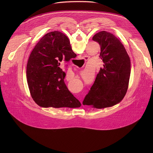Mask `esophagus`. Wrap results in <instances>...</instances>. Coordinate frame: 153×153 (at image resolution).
<instances>
[{
    "instance_id": "34e87169",
    "label": "esophagus",
    "mask_w": 153,
    "mask_h": 153,
    "mask_svg": "<svg viewBox=\"0 0 153 153\" xmlns=\"http://www.w3.org/2000/svg\"><path fill=\"white\" fill-rule=\"evenodd\" d=\"M81 103H82V102H81Z\"/></svg>"
}]
</instances>
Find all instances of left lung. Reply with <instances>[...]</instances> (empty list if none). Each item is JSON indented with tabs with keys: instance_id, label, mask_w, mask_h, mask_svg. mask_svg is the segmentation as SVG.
Listing matches in <instances>:
<instances>
[{
	"instance_id": "left-lung-1",
	"label": "left lung",
	"mask_w": 153,
	"mask_h": 153,
	"mask_svg": "<svg viewBox=\"0 0 153 153\" xmlns=\"http://www.w3.org/2000/svg\"><path fill=\"white\" fill-rule=\"evenodd\" d=\"M92 39L100 46L99 57L103 66L82 103L104 108L116 105L125 97L130 76V59L123 44L109 32L100 31Z\"/></svg>"
}]
</instances>
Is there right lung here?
I'll use <instances>...</instances> for the list:
<instances>
[{
	"instance_id": "1",
	"label": "right lung",
	"mask_w": 153,
	"mask_h": 153,
	"mask_svg": "<svg viewBox=\"0 0 153 153\" xmlns=\"http://www.w3.org/2000/svg\"><path fill=\"white\" fill-rule=\"evenodd\" d=\"M74 54L68 38L58 31L46 33L36 45L28 61L27 78L31 97L38 105L81 107L64 83L66 73L60 68L61 63H68Z\"/></svg>"
}]
</instances>
